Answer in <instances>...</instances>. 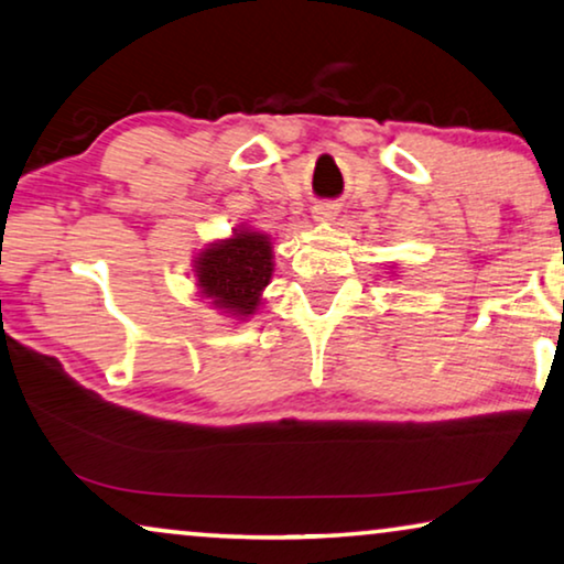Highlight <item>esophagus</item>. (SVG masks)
Masks as SVG:
<instances>
[{
    "label": "esophagus",
    "mask_w": 564,
    "mask_h": 564,
    "mask_svg": "<svg viewBox=\"0 0 564 564\" xmlns=\"http://www.w3.org/2000/svg\"><path fill=\"white\" fill-rule=\"evenodd\" d=\"M312 217H314L316 221H332V219L337 217V206L332 204V202H319V204H314Z\"/></svg>",
    "instance_id": "1"
}]
</instances>
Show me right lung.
<instances>
[{"instance_id": "add662e5", "label": "right lung", "mask_w": 564, "mask_h": 564, "mask_svg": "<svg viewBox=\"0 0 564 564\" xmlns=\"http://www.w3.org/2000/svg\"><path fill=\"white\" fill-rule=\"evenodd\" d=\"M196 285L217 308L232 316L256 314L260 291L271 283L273 248L268 235L240 229L214 242L194 260Z\"/></svg>"}]
</instances>
